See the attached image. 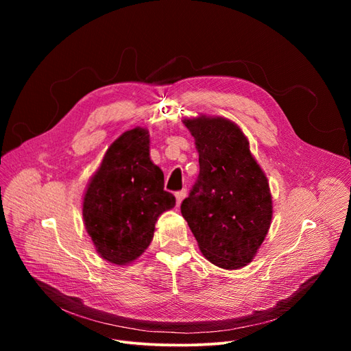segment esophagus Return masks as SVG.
<instances>
[{
	"label": "esophagus",
	"instance_id": "1",
	"mask_svg": "<svg viewBox=\"0 0 351 351\" xmlns=\"http://www.w3.org/2000/svg\"><path fill=\"white\" fill-rule=\"evenodd\" d=\"M186 195H188V193H186V191H179V192H176V193H175V196H176V206H178V208L180 206L182 200L186 197Z\"/></svg>",
	"mask_w": 351,
	"mask_h": 351
}]
</instances>
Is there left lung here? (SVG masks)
I'll list each match as a JSON object with an SVG mask.
<instances>
[{
    "instance_id": "1",
    "label": "left lung",
    "mask_w": 351,
    "mask_h": 351,
    "mask_svg": "<svg viewBox=\"0 0 351 351\" xmlns=\"http://www.w3.org/2000/svg\"><path fill=\"white\" fill-rule=\"evenodd\" d=\"M183 123L195 138L199 175L182 202V216L209 262L241 269L252 262L270 228L267 178L234 122L200 115Z\"/></svg>"
}]
</instances>
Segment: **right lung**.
Returning <instances> with one entry per match:
<instances>
[{
	"label": "right lung",
	"mask_w": 351,
	"mask_h": 351,
	"mask_svg": "<svg viewBox=\"0 0 351 351\" xmlns=\"http://www.w3.org/2000/svg\"><path fill=\"white\" fill-rule=\"evenodd\" d=\"M175 202L149 158V134L138 126L108 147L90 178L82 205L85 229L101 257L128 265L149 246L158 217Z\"/></svg>",
	"instance_id": "add662e5"
}]
</instances>
